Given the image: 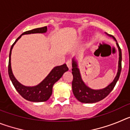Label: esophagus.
<instances>
[{"instance_id": "1", "label": "esophagus", "mask_w": 130, "mask_h": 130, "mask_svg": "<svg viewBox=\"0 0 130 130\" xmlns=\"http://www.w3.org/2000/svg\"><path fill=\"white\" fill-rule=\"evenodd\" d=\"M66 65H67V66H68V68H69V70H71V69H72V62L71 60H67V62H66Z\"/></svg>"}]
</instances>
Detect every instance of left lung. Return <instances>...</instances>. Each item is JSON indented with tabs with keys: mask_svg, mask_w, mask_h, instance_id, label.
Returning a JSON list of instances; mask_svg holds the SVG:
<instances>
[{
	"mask_svg": "<svg viewBox=\"0 0 130 130\" xmlns=\"http://www.w3.org/2000/svg\"><path fill=\"white\" fill-rule=\"evenodd\" d=\"M115 40L116 39L112 36ZM117 47L119 51V69L117 72V76L109 85L105 87L104 89L100 90H92L88 88L85 85L83 81H82L79 70L77 68V64L75 61V60H72V75H73V81H72V90L75 97L79 102L85 104H90V103H96V102L101 101L104 99L105 97L109 94V93L114 88L115 86L117 84V81L119 80L122 70V51L121 49L119 47L118 43H117Z\"/></svg>",
	"mask_w": 130,
	"mask_h": 130,
	"instance_id": "1",
	"label": "left lung"
}]
</instances>
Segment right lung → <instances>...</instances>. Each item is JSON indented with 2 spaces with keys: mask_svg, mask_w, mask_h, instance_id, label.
<instances>
[{
  "mask_svg": "<svg viewBox=\"0 0 130 130\" xmlns=\"http://www.w3.org/2000/svg\"><path fill=\"white\" fill-rule=\"evenodd\" d=\"M47 30V26H43L41 28H34L30 30L26 31L23 33L20 36L16 39L14 43L12 44L10 49V55H9V62H8V74L10 79H11L12 84L14 86L16 90L19 92V94L25 98L26 100L33 102H45L52 94L53 86L54 84L58 81L60 77L62 76L64 72L68 70V68L67 67L66 64L59 66H56L52 70L49 75L45 78L42 82L40 83L39 85L35 87H25L23 85L17 81V79L13 76L12 71L11 68V49L16 42L21 37L23 34H34V33H44Z\"/></svg>",
  "mask_w": 130,
  "mask_h": 130,
  "instance_id": "obj_1",
  "label": "right lung"
}]
</instances>
